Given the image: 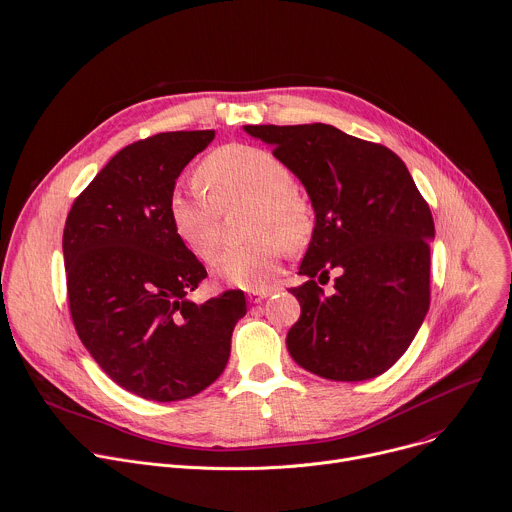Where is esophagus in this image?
Returning a JSON list of instances; mask_svg holds the SVG:
<instances>
[{"instance_id":"esophagus-1","label":"esophagus","mask_w":512,"mask_h":512,"mask_svg":"<svg viewBox=\"0 0 512 512\" xmlns=\"http://www.w3.org/2000/svg\"><path fill=\"white\" fill-rule=\"evenodd\" d=\"M274 293V289H252V291H248V297H250V301L252 303H260V301H264V299H268L270 295Z\"/></svg>"}]
</instances>
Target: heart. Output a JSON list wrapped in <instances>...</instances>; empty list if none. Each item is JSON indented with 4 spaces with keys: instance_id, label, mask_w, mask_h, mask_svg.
Listing matches in <instances>:
<instances>
[{
    "instance_id": "obj_1",
    "label": "heart",
    "mask_w": 512,
    "mask_h": 512,
    "mask_svg": "<svg viewBox=\"0 0 512 512\" xmlns=\"http://www.w3.org/2000/svg\"><path fill=\"white\" fill-rule=\"evenodd\" d=\"M197 179L207 196L177 191L170 197V223L177 236L199 260H209L221 240V209L254 201L248 232L256 240L221 250L211 272L240 289L264 285L280 262L275 240L297 248L311 227L309 205L295 189L291 168L268 150L232 144L211 152L201 162Z\"/></svg>"
}]
</instances>
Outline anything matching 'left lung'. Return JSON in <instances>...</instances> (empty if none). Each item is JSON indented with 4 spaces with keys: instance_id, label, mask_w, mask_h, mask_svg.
I'll return each instance as SVG.
<instances>
[{
    "instance_id": "1",
    "label": "left lung",
    "mask_w": 512,
    "mask_h": 512,
    "mask_svg": "<svg viewBox=\"0 0 512 512\" xmlns=\"http://www.w3.org/2000/svg\"><path fill=\"white\" fill-rule=\"evenodd\" d=\"M303 183L315 227L291 293L301 317L289 329L293 360L327 380L386 372L429 311V242L435 225L405 162L382 144L327 124L244 126ZM337 269L334 291L319 287Z\"/></svg>"
}]
</instances>
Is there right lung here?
<instances>
[{"mask_svg":"<svg viewBox=\"0 0 512 512\" xmlns=\"http://www.w3.org/2000/svg\"><path fill=\"white\" fill-rule=\"evenodd\" d=\"M213 138L164 132L122 148L65 223L75 329L101 370L146 401H183L215 382L246 315L242 291L189 299L207 270L170 223L179 175Z\"/></svg>","mask_w":512,"mask_h":512,"instance_id":"obj_1","label":"right lung"}]
</instances>
